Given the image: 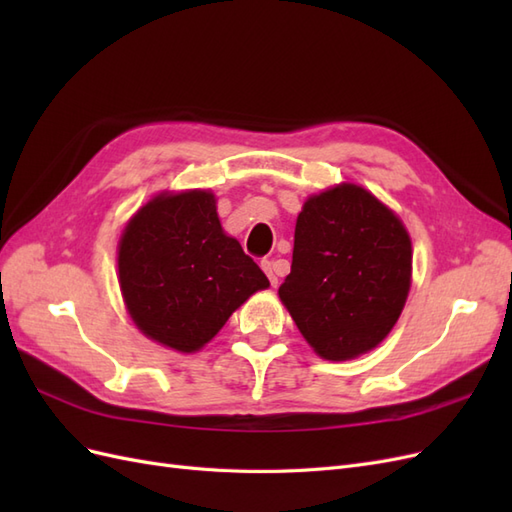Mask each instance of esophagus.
Masks as SVG:
<instances>
[{
  "instance_id": "34e87169",
  "label": "esophagus",
  "mask_w": 512,
  "mask_h": 512,
  "mask_svg": "<svg viewBox=\"0 0 512 512\" xmlns=\"http://www.w3.org/2000/svg\"><path fill=\"white\" fill-rule=\"evenodd\" d=\"M260 267H262V271L267 273V277H269V282H271V286H277V273H275V262L273 260H262L260 262Z\"/></svg>"
}]
</instances>
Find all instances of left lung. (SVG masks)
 <instances>
[{
  "instance_id": "obj_1",
  "label": "left lung",
  "mask_w": 512,
  "mask_h": 512,
  "mask_svg": "<svg viewBox=\"0 0 512 512\" xmlns=\"http://www.w3.org/2000/svg\"><path fill=\"white\" fill-rule=\"evenodd\" d=\"M410 280L406 226L361 185L342 183L305 200L277 294L318 356L348 361L391 333Z\"/></svg>"
}]
</instances>
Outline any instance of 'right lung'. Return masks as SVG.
I'll list each match as a JSON object with an SVG mask.
<instances>
[{
	"label": "right lung",
	"mask_w": 512,
	"mask_h": 512,
	"mask_svg": "<svg viewBox=\"0 0 512 512\" xmlns=\"http://www.w3.org/2000/svg\"><path fill=\"white\" fill-rule=\"evenodd\" d=\"M119 286L128 314L149 339L196 352L267 275L228 237L209 190L162 192L134 213L119 241Z\"/></svg>",
	"instance_id": "right-lung-1"
}]
</instances>
